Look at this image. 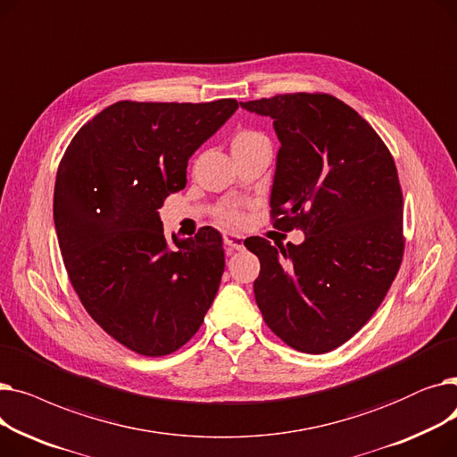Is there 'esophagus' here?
<instances>
[{"label": "esophagus", "mask_w": 457, "mask_h": 457, "mask_svg": "<svg viewBox=\"0 0 457 457\" xmlns=\"http://www.w3.org/2000/svg\"><path fill=\"white\" fill-rule=\"evenodd\" d=\"M224 243H226V248L229 253L233 252H241L245 248V241L241 235H235V233H226L224 237Z\"/></svg>", "instance_id": "esophagus-1"}]
</instances>
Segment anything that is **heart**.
Instances as JSON below:
<instances>
[{
	"label": "heart",
	"instance_id": "b5f03b06",
	"mask_svg": "<svg viewBox=\"0 0 457 457\" xmlns=\"http://www.w3.org/2000/svg\"><path fill=\"white\" fill-rule=\"evenodd\" d=\"M265 138V135H261L257 131H252V129H245V131H238L233 138V148H241V146H248V144H253L257 140H262ZM222 219L231 224V226H237L243 222V212L238 209H228L222 212Z\"/></svg>",
	"mask_w": 457,
	"mask_h": 457
}]
</instances>
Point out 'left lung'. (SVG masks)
Instances as JSON below:
<instances>
[{
	"instance_id": "1",
	"label": "left lung",
	"mask_w": 457,
	"mask_h": 457,
	"mask_svg": "<svg viewBox=\"0 0 457 457\" xmlns=\"http://www.w3.org/2000/svg\"><path fill=\"white\" fill-rule=\"evenodd\" d=\"M270 116L281 142L270 196L278 229L302 245L248 237L262 319L305 353H326L361 329L386 298L403 257L402 187L386 142L350 105L324 92L243 102Z\"/></svg>"
}]
</instances>
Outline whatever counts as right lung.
Returning a JSON list of instances; mask_svg holds the SVG:
<instances>
[{"mask_svg": "<svg viewBox=\"0 0 457 457\" xmlns=\"http://www.w3.org/2000/svg\"><path fill=\"white\" fill-rule=\"evenodd\" d=\"M237 109L233 98L116 102L61 159L54 220L70 283L92 320L135 353L179 350L219 291L222 235L205 226L168 246L157 209L185 187L188 157Z\"/></svg>", "mask_w": 457, "mask_h": 457, "instance_id": "1", "label": "right lung"}]
</instances>
